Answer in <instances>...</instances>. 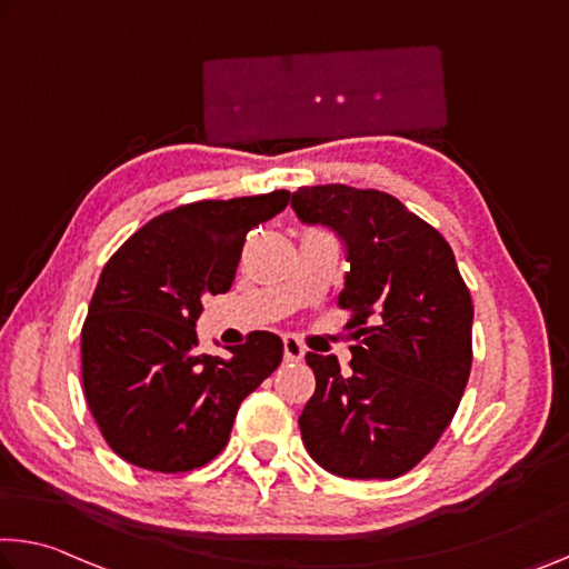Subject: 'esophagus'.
Here are the masks:
<instances>
[{"label": "esophagus", "instance_id": "1", "mask_svg": "<svg viewBox=\"0 0 569 569\" xmlns=\"http://www.w3.org/2000/svg\"><path fill=\"white\" fill-rule=\"evenodd\" d=\"M303 355H306V349H303V345L296 337H283V357H286V362H301L303 359Z\"/></svg>", "mask_w": 569, "mask_h": 569}]
</instances>
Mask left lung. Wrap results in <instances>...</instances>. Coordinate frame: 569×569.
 <instances>
[{"instance_id": "left-lung-1", "label": "left lung", "mask_w": 569, "mask_h": 569, "mask_svg": "<svg viewBox=\"0 0 569 569\" xmlns=\"http://www.w3.org/2000/svg\"><path fill=\"white\" fill-rule=\"evenodd\" d=\"M303 222L347 246L339 309L349 311V372L309 351L317 392L299 418L313 461L345 479H398L453 420L471 375L473 303L440 232L380 189L293 192Z\"/></svg>"}]
</instances>
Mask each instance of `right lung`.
Returning <instances> with one entry per match:
<instances>
[{"label": "right lung", "mask_w": 569, "mask_h": 569, "mask_svg": "<svg viewBox=\"0 0 569 569\" xmlns=\"http://www.w3.org/2000/svg\"><path fill=\"white\" fill-rule=\"evenodd\" d=\"M291 192L179 204L108 258L80 331L86 402L116 456L184 473L228 446L240 402L273 375L283 341L248 333L230 359L197 351L202 296L230 291L246 236Z\"/></svg>", "instance_id": "add662e5"}]
</instances>
